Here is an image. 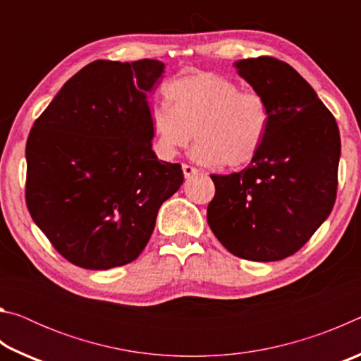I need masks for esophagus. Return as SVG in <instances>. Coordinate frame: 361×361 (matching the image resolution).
I'll use <instances>...</instances> for the list:
<instances>
[{
    "label": "esophagus",
    "instance_id": "1",
    "mask_svg": "<svg viewBox=\"0 0 361 361\" xmlns=\"http://www.w3.org/2000/svg\"><path fill=\"white\" fill-rule=\"evenodd\" d=\"M181 169H183V173H185V178H191L194 175H199V170L192 166H188V164H183Z\"/></svg>",
    "mask_w": 361,
    "mask_h": 361
}]
</instances>
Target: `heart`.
<instances>
[{
  "label": "heart",
  "instance_id": "b5f03b06",
  "mask_svg": "<svg viewBox=\"0 0 361 361\" xmlns=\"http://www.w3.org/2000/svg\"><path fill=\"white\" fill-rule=\"evenodd\" d=\"M164 95L167 103L151 111L156 151L162 157H175L192 137L197 142L192 157L205 166L239 169L258 157L271 127L264 95L207 71L173 79Z\"/></svg>",
  "mask_w": 361,
  "mask_h": 361
}]
</instances>
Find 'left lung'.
<instances>
[{
  "mask_svg": "<svg viewBox=\"0 0 361 361\" xmlns=\"http://www.w3.org/2000/svg\"><path fill=\"white\" fill-rule=\"evenodd\" d=\"M237 73L271 108L266 143L247 169L210 175L207 221L232 255L279 261L301 248L333 210L341 137L309 82L274 57L243 59Z\"/></svg>",
  "mask_w": 361,
  "mask_h": 361,
  "instance_id": "1",
  "label": "left lung"
}]
</instances>
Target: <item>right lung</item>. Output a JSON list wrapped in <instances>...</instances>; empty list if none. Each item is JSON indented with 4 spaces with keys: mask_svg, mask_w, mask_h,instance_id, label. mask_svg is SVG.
I'll return each instance as SVG.
<instances>
[{
    "mask_svg": "<svg viewBox=\"0 0 361 361\" xmlns=\"http://www.w3.org/2000/svg\"><path fill=\"white\" fill-rule=\"evenodd\" d=\"M162 73L159 60H95L30 130L28 212L75 266L105 271L137 259L161 205L185 180L180 164L151 149L148 94Z\"/></svg>",
    "mask_w": 361,
    "mask_h": 361,
    "instance_id": "obj_1",
    "label": "right lung"
}]
</instances>
